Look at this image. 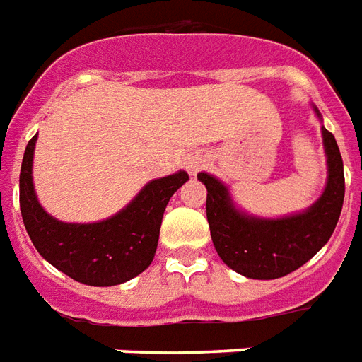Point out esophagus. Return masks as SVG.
Here are the masks:
<instances>
[{
	"mask_svg": "<svg viewBox=\"0 0 362 362\" xmlns=\"http://www.w3.org/2000/svg\"><path fill=\"white\" fill-rule=\"evenodd\" d=\"M201 167H203V159H201V157H192V159L187 161V169L192 170V173H197Z\"/></svg>",
	"mask_w": 362,
	"mask_h": 362,
	"instance_id": "esophagus-1",
	"label": "esophagus"
}]
</instances>
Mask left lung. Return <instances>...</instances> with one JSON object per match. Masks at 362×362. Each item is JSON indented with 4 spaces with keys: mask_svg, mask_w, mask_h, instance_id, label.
I'll use <instances>...</instances> for the list:
<instances>
[{
    "mask_svg": "<svg viewBox=\"0 0 362 362\" xmlns=\"http://www.w3.org/2000/svg\"><path fill=\"white\" fill-rule=\"evenodd\" d=\"M319 114V112H317ZM328 182L321 199L310 211L281 220H260L233 206L224 184L199 173L206 187V220L218 256L248 279L285 277L321 250L340 218L346 178L334 134L322 127Z\"/></svg>",
    "mask_w": 362,
    "mask_h": 362,
    "instance_id": "8db88e82",
    "label": "left lung"
}]
</instances>
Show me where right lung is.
<instances>
[{
	"label": "right lung",
	"instance_id": "1",
	"mask_svg": "<svg viewBox=\"0 0 362 362\" xmlns=\"http://www.w3.org/2000/svg\"><path fill=\"white\" fill-rule=\"evenodd\" d=\"M34 136L21 167V212L34 247L49 264L90 286L121 285L136 277L156 256L163 212L187 173L150 182L119 214L96 224H64L49 216L32 184Z\"/></svg>",
	"mask_w": 362,
	"mask_h": 362
}]
</instances>
